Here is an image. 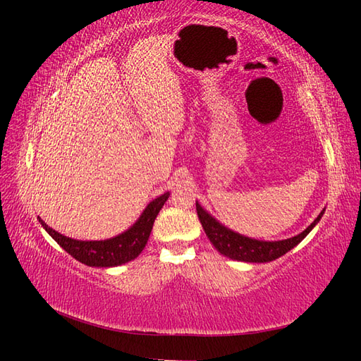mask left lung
<instances>
[{
  "instance_id": "left-lung-1",
  "label": "left lung",
  "mask_w": 361,
  "mask_h": 361,
  "mask_svg": "<svg viewBox=\"0 0 361 361\" xmlns=\"http://www.w3.org/2000/svg\"><path fill=\"white\" fill-rule=\"evenodd\" d=\"M197 214L200 219V224L208 235L209 242L216 247V250L233 260H240V262H252V264H264L271 262L278 257L283 256L291 248H295L299 242L307 235L313 228L318 225V221L323 217L326 208L319 212V216L312 221V224L298 235L290 237L283 240H259L252 237L243 235L233 231L206 211L200 203H195Z\"/></svg>"
}]
</instances>
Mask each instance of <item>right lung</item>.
<instances>
[{
  "label": "right lung",
  "mask_w": 361,
  "mask_h": 361,
  "mask_svg": "<svg viewBox=\"0 0 361 361\" xmlns=\"http://www.w3.org/2000/svg\"><path fill=\"white\" fill-rule=\"evenodd\" d=\"M169 192L157 197L152 200L145 209L141 212L135 224L126 229L124 233L118 235H113L110 239L104 240H79L73 239L60 234L56 229H52L42 220V217H37L40 221L43 229L48 233L54 240H56L60 247H62L68 255H71L75 260L85 264L88 267H118L122 264H127L130 260L136 259L141 255L145 243H147L153 221H155L158 212L163 208L164 203L169 198Z\"/></svg>",
  "instance_id": "add662e5"
}]
</instances>
